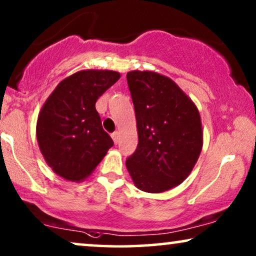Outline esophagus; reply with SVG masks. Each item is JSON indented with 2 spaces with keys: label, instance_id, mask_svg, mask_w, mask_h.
Listing matches in <instances>:
<instances>
[{
  "label": "esophagus",
  "instance_id": "34e87169",
  "mask_svg": "<svg viewBox=\"0 0 256 256\" xmlns=\"http://www.w3.org/2000/svg\"><path fill=\"white\" fill-rule=\"evenodd\" d=\"M112 138H113L115 144H118V141H120V134H118V132H114L113 134H112Z\"/></svg>",
  "mask_w": 256,
  "mask_h": 256
}]
</instances>
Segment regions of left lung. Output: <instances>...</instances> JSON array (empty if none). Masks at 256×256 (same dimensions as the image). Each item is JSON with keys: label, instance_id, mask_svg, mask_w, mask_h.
<instances>
[{"label": "left lung", "instance_id": "8db88e82", "mask_svg": "<svg viewBox=\"0 0 256 256\" xmlns=\"http://www.w3.org/2000/svg\"><path fill=\"white\" fill-rule=\"evenodd\" d=\"M138 143L126 166L140 190L158 194L180 185L202 146L199 112L172 80L150 71L127 73Z\"/></svg>", "mask_w": 256, "mask_h": 256}]
</instances>
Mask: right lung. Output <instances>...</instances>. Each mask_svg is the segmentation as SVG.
<instances>
[{"label":"right lung","mask_w":256,"mask_h":256,"mask_svg":"<svg viewBox=\"0 0 256 256\" xmlns=\"http://www.w3.org/2000/svg\"><path fill=\"white\" fill-rule=\"evenodd\" d=\"M120 79L114 71L87 70L62 80L42 108L37 141L48 166L68 180L90 176L113 146L96 102Z\"/></svg>","instance_id":"right-lung-1"}]
</instances>
